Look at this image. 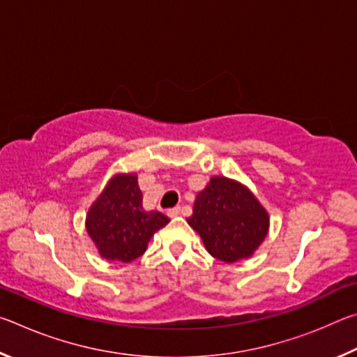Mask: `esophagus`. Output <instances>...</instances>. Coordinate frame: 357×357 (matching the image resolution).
I'll use <instances>...</instances> for the list:
<instances>
[{
	"label": "esophagus",
	"instance_id": "34e87169",
	"mask_svg": "<svg viewBox=\"0 0 357 357\" xmlns=\"http://www.w3.org/2000/svg\"><path fill=\"white\" fill-rule=\"evenodd\" d=\"M179 213H181V208H179V206H176V208L168 209V211H167V215H168V217H172V219H173V217L179 215Z\"/></svg>",
	"mask_w": 357,
	"mask_h": 357
}]
</instances>
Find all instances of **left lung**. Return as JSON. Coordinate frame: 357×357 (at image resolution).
Returning a JSON list of instances; mask_svg holds the SVG:
<instances>
[{"label":"left lung","mask_w":357,"mask_h":357,"mask_svg":"<svg viewBox=\"0 0 357 357\" xmlns=\"http://www.w3.org/2000/svg\"><path fill=\"white\" fill-rule=\"evenodd\" d=\"M187 223L214 258L234 263L253 255L269 229V215L255 195L225 176L211 178L198 192Z\"/></svg>","instance_id":"1"}]
</instances>
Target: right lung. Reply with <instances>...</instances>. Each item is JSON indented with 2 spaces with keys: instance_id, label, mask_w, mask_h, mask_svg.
<instances>
[{
  "instance_id": "right-lung-1",
  "label": "right lung",
  "mask_w": 357,
  "mask_h": 357,
  "mask_svg": "<svg viewBox=\"0 0 357 357\" xmlns=\"http://www.w3.org/2000/svg\"><path fill=\"white\" fill-rule=\"evenodd\" d=\"M170 222L159 211H144L135 173L116 174L86 215V231L102 258L130 263L146 252L157 229Z\"/></svg>"
}]
</instances>
